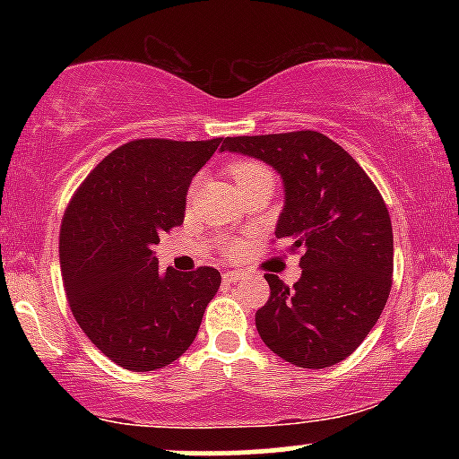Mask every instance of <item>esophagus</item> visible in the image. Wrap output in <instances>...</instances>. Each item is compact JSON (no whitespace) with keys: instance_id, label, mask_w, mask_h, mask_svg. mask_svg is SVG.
<instances>
[{"instance_id":"esophagus-1","label":"esophagus","mask_w":459,"mask_h":459,"mask_svg":"<svg viewBox=\"0 0 459 459\" xmlns=\"http://www.w3.org/2000/svg\"><path fill=\"white\" fill-rule=\"evenodd\" d=\"M222 278H224V282H237V281H241V278H244V272H237V270L224 272Z\"/></svg>"}]
</instances>
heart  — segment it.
Returning <instances> with one entry per match:
<instances>
[{
  "instance_id": "b5f03b06",
  "label": "heart",
  "mask_w": 459,
  "mask_h": 459,
  "mask_svg": "<svg viewBox=\"0 0 459 459\" xmlns=\"http://www.w3.org/2000/svg\"><path fill=\"white\" fill-rule=\"evenodd\" d=\"M230 177H233L235 186L241 181H250V178H259V177H272L270 168L263 166L259 161H252V160H241V161H235L233 166H230ZM237 250V244H229L226 247V252L229 255H233Z\"/></svg>"
}]
</instances>
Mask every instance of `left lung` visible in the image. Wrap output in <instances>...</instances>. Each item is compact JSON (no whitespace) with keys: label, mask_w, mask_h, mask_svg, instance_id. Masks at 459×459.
Returning <instances> with one entry per match:
<instances>
[{"label":"left lung","mask_w":459,"mask_h":459,"mask_svg":"<svg viewBox=\"0 0 459 459\" xmlns=\"http://www.w3.org/2000/svg\"><path fill=\"white\" fill-rule=\"evenodd\" d=\"M222 151L276 168L284 209L276 239L302 252L291 289L265 273L270 299L256 330L276 356L304 368L345 360L367 339L393 284V226L360 163L319 131L226 138Z\"/></svg>","instance_id":"obj_1"}]
</instances>
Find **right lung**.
Returning a JSON list of instances; mask_svg holds the SVG:
<instances>
[{"instance_id": "1", "label": "right lung", "mask_w": 459, "mask_h": 459, "mask_svg": "<svg viewBox=\"0 0 459 459\" xmlns=\"http://www.w3.org/2000/svg\"><path fill=\"white\" fill-rule=\"evenodd\" d=\"M222 138L131 140L83 178L60 229V267L79 328L109 360L155 371L196 339L220 272H166L152 246L183 224L192 178Z\"/></svg>"}]
</instances>
